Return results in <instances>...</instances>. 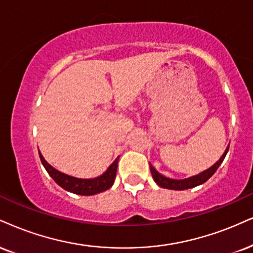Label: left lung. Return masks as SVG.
I'll return each instance as SVG.
<instances>
[{
    "label": "left lung",
    "mask_w": 253,
    "mask_h": 253,
    "mask_svg": "<svg viewBox=\"0 0 253 253\" xmlns=\"http://www.w3.org/2000/svg\"><path fill=\"white\" fill-rule=\"evenodd\" d=\"M227 151H229V146L226 148V150L223 154L222 157L219 158V161H218L214 165H212L210 169L205 170L204 172L199 173V174H197V176L190 177V178H185V179H170V178H167V177H164L163 174L157 172V171L155 170V168L150 164L151 174H152V177H154L155 182L157 183L158 185L161 186V188L170 189V190H186V189L195 188V186L201 185V184L207 182V180L210 178V177L212 176L214 172H216L218 168H219V165L223 163V161H224V158H225Z\"/></svg>",
    "instance_id": "left-lung-1"
}]
</instances>
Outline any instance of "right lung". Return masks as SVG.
<instances>
[{"label": "right lung", "instance_id": "add662e5", "mask_svg": "<svg viewBox=\"0 0 253 253\" xmlns=\"http://www.w3.org/2000/svg\"><path fill=\"white\" fill-rule=\"evenodd\" d=\"M40 154L41 162H42L43 167L45 168L46 172L50 174V177L55 180L61 188H63L67 191L76 193V195H82V196H91L99 193L105 190L110 189L112 184L116 178V172H117V164H118V157L115 160L109 169L105 171L102 176L97 177V178L92 179H80L75 178V177H70L68 174H64L57 171L51 167L50 164H48L45 162L43 156Z\"/></svg>", "mask_w": 253, "mask_h": 253}]
</instances>
